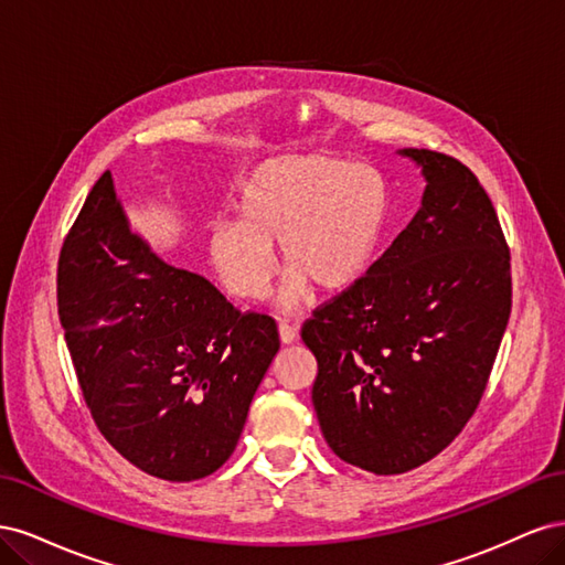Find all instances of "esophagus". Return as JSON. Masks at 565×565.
<instances>
[{"label": "esophagus", "mask_w": 565, "mask_h": 565, "mask_svg": "<svg viewBox=\"0 0 565 565\" xmlns=\"http://www.w3.org/2000/svg\"><path fill=\"white\" fill-rule=\"evenodd\" d=\"M278 332H280V341H282V344H295V341H297V328H292V324H289V322H280L278 324Z\"/></svg>", "instance_id": "34e87169"}]
</instances>
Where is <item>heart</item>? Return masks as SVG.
Segmentation results:
<instances>
[{
	"mask_svg": "<svg viewBox=\"0 0 565 565\" xmlns=\"http://www.w3.org/2000/svg\"><path fill=\"white\" fill-rule=\"evenodd\" d=\"M235 221H216L204 249L235 299L256 301L273 276L278 247L285 273L280 309L292 311L306 289L339 295L365 276L388 214V188L370 164L309 152L259 164L235 198Z\"/></svg>",
	"mask_w": 565,
	"mask_h": 565,
	"instance_id": "obj_1",
	"label": "heart"
}]
</instances>
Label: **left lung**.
Returning a JSON list of instances; mask_svg holds the SVG:
<instances>
[{
    "label": "left lung",
    "instance_id": "1",
    "mask_svg": "<svg viewBox=\"0 0 565 565\" xmlns=\"http://www.w3.org/2000/svg\"><path fill=\"white\" fill-rule=\"evenodd\" d=\"M398 152L422 167V207L301 328L324 440L380 476L424 465L465 429L511 313L509 247L483 185L443 152Z\"/></svg>",
    "mask_w": 565,
    "mask_h": 565
}]
</instances>
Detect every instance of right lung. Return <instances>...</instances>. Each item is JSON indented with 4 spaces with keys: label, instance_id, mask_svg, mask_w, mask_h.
<instances>
[{
    "label": "right lung",
    "instance_id": "obj_1",
    "mask_svg": "<svg viewBox=\"0 0 565 565\" xmlns=\"http://www.w3.org/2000/svg\"><path fill=\"white\" fill-rule=\"evenodd\" d=\"M58 316L98 431L162 481H198L233 455L280 349L276 320L241 313L129 228L110 172L58 259Z\"/></svg>",
    "mask_w": 565,
    "mask_h": 565
}]
</instances>
